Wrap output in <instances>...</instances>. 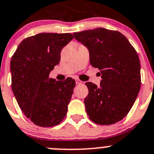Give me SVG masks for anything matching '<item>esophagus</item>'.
<instances>
[{"label": "esophagus", "instance_id": "1", "mask_svg": "<svg viewBox=\"0 0 154 154\" xmlns=\"http://www.w3.org/2000/svg\"><path fill=\"white\" fill-rule=\"evenodd\" d=\"M76 83L78 85H80V84H81V83H83V82L80 80H76Z\"/></svg>", "mask_w": 154, "mask_h": 154}]
</instances>
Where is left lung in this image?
<instances>
[{"instance_id": "obj_1", "label": "left lung", "mask_w": 154, "mask_h": 154, "mask_svg": "<svg viewBox=\"0 0 154 154\" xmlns=\"http://www.w3.org/2000/svg\"><path fill=\"white\" fill-rule=\"evenodd\" d=\"M74 35L88 48L90 64L101 73L100 86L86 83L87 115L97 125L117 123L128 114L141 88L137 52L119 31L99 27L74 32Z\"/></svg>"}]
</instances>
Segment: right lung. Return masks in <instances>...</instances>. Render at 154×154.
Wrapping results in <instances>:
<instances>
[{"label": "right lung", "mask_w": 154, "mask_h": 154, "mask_svg": "<svg viewBox=\"0 0 154 154\" xmlns=\"http://www.w3.org/2000/svg\"><path fill=\"white\" fill-rule=\"evenodd\" d=\"M73 38L71 33L37 34L24 38L12 55V91L21 111L35 125L54 127L66 117L75 80L57 81L49 74Z\"/></svg>", "instance_id": "right-lung-1"}]
</instances>
